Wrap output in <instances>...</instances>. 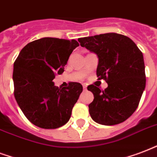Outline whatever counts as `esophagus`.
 Masks as SVG:
<instances>
[{
  "instance_id": "1",
  "label": "esophagus",
  "mask_w": 157,
  "mask_h": 157,
  "mask_svg": "<svg viewBox=\"0 0 157 157\" xmlns=\"http://www.w3.org/2000/svg\"><path fill=\"white\" fill-rule=\"evenodd\" d=\"M83 90L85 91V90H87V85L86 84H83Z\"/></svg>"
}]
</instances>
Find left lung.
<instances>
[{"instance_id": "obj_1", "label": "left lung", "mask_w": 157, "mask_h": 157, "mask_svg": "<svg viewBox=\"0 0 157 157\" xmlns=\"http://www.w3.org/2000/svg\"><path fill=\"white\" fill-rule=\"evenodd\" d=\"M78 40L81 46L96 54L97 76L108 85L103 91L94 84L88 86L94 96L88 105L92 119L105 126L123 122L136 111L146 87L142 53L130 38L117 33Z\"/></svg>"}]
</instances>
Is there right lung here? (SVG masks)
<instances>
[{
  "instance_id": "right-lung-1",
  "label": "right lung",
  "mask_w": 157,
  "mask_h": 157,
  "mask_svg": "<svg viewBox=\"0 0 157 157\" xmlns=\"http://www.w3.org/2000/svg\"><path fill=\"white\" fill-rule=\"evenodd\" d=\"M78 45L75 40L44 37L26 44L14 63L15 98L27 119L39 128H60L71 117L83 86L70 82L68 87L58 88L53 79L63 73Z\"/></svg>"
}]
</instances>
